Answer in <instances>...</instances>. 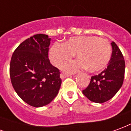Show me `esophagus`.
<instances>
[{"label": "esophagus", "mask_w": 131, "mask_h": 131, "mask_svg": "<svg viewBox=\"0 0 131 131\" xmlns=\"http://www.w3.org/2000/svg\"><path fill=\"white\" fill-rule=\"evenodd\" d=\"M69 77H71V75L68 74H64V73H61V74H60V78L62 79H65V78Z\"/></svg>", "instance_id": "esophagus-1"}]
</instances>
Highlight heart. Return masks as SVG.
<instances>
[{"label": "heart", "instance_id": "1", "mask_svg": "<svg viewBox=\"0 0 131 131\" xmlns=\"http://www.w3.org/2000/svg\"><path fill=\"white\" fill-rule=\"evenodd\" d=\"M77 53L79 59L66 62L61 66L64 71L72 73L83 69L96 72L104 69L112 55V46L109 40L95 36L71 37L64 44L54 43L50 50L51 62L58 66Z\"/></svg>", "mask_w": 131, "mask_h": 131}]
</instances>
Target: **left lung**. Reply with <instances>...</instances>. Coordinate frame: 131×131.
I'll return each mask as SVG.
<instances>
[{
  "instance_id": "left-lung-1",
  "label": "left lung",
  "mask_w": 131,
  "mask_h": 131,
  "mask_svg": "<svg viewBox=\"0 0 131 131\" xmlns=\"http://www.w3.org/2000/svg\"><path fill=\"white\" fill-rule=\"evenodd\" d=\"M112 53L107 68L91 77L90 83L83 93L91 101L103 103L112 98L124 82L125 61L120 49L114 42L111 43Z\"/></svg>"
}]
</instances>
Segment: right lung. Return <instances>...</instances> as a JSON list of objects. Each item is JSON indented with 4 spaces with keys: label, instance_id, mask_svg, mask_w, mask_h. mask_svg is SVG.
<instances>
[{
    "label": "right lung",
    "instance_id": "1",
    "mask_svg": "<svg viewBox=\"0 0 131 131\" xmlns=\"http://www.w3.org/2000/svg\"><path fill=\"white\" fill-rule=\"evenodd\" d=\"M50 38L36 34L23 41L12 55L10 77L15 91L26 103L40 107L57 96L62 79L48 58Z\"/></svg>",
    "mask_w": 131,
    "mask_h": 131
}]
</instances>
